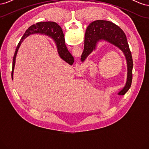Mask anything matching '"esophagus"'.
<instances>
[{
  "label": "esophagus",
  "mask_w": 149,
  "mask_h": 149,
  "mask_svg": "<svg viewBox=\"0 0 149 149\" xmlns=\"http://www.w3.org/2000/svg\"><path fill=\"white\" fill-rule=\"evenodd\" d=\"M77 68H78V70L79 71H81L83 70L82 68L81 67V66H79V65H78V66H77Z\"/></svg>",
  "instance_id": "1"
}]
</instances>
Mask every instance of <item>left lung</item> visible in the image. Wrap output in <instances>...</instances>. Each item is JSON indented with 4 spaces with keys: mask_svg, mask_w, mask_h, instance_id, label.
I'll list each match as a JSON object with an SVG mask.
<instances>
[{
    "mask_svg": "<svg viewBox=\"0 0 149 149\" xmlns=\"http://www.w3.org/2000/svg\"><path fill=\"white\" fill-rule=\"evenodd\" d=\"M101 40L114 45L123 52L127 63V80L125 87L118 94L124 95L131 86L132 80L133 61L127 37L119 26L106 20H96L90 24L86 31L84 47L81 60L84 61L95 49L96 43Z\"/></svg>",
    "mask_w": 149,
    "mask_h": 149,
    "instance_id": "1",
    "label": "left lung"
}]
</instances>
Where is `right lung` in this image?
<instances>
[{
  "instance_id": "add662e5",
  "label": "right lung",
  "mask_w": 149,
  "mask_h": 149,
  "mask_svg": "<svg viewBox=\"0 0 149 149\" xmlns=\"http://www.w3.org/2000/svg\"><path fill=\"white\" fill-rule=\"evenodd\" d=\"M35 33H40L42 34H46L50 36L56 43V45L58 48V53L60 57L63 60H64L69 64L72 65L74 62V58L71 55V54L68 50V48L65 45V37L63 33L60 26L54 22H38V23L34 24L30 26V27L26 30L23 37H22L20 42L15 49V52L13 55V61H12V78L13 79V70H14L15 58L18 49L21 43L23 41L24 39L26 38L27 36L30 34H33Z\"/></svg>"
}]
</instances>
